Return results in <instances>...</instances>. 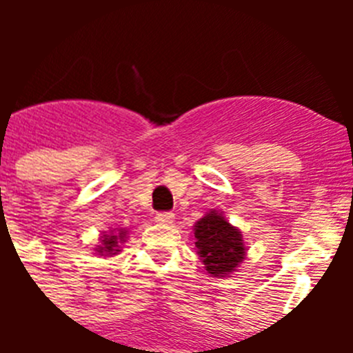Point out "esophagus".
<instances>
[{"instance_id":"obj_1","label":"esophagus","mask_w":353,"mask_h":353,"mask_svg":"<svg viewBox=\"0 0 353 353\" xmlns=\"http://www.w3.org/2000/svg\"><path fill=\"white\" fill-rule=\"evenodd\" d=\"M155 221H157L159 224H171L174 221V214H171V212H159V214L155 215Z\"/></svg>"}]
</instances>
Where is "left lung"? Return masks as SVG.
<instances>
[{"label":"left lung","mask_w":353,"mask_h":353,"mask_svg":"<svg viewBox=\"0 0 353 353\" xmlns=\"http://www.w3.org/2000/svg\"><path fill=\"white\" fill-rule=\"evenodd\" d=\"M194 240L205 269L215 277L233 272L245 256L242 233L217 210L205 214V217L196 223Z\"/></svg>","instance_id":"8db88e82"}]
</instances>
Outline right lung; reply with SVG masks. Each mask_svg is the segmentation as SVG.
Masks as SVG:
<instances>
[{"instance_id":"obj_1","label":"right lung","mask_w":353,"mask_h":353,"mask_svg":"<svg viewBox=\"0 0 353 353\" xmlns=\"http://www.w3.org/2000/svg\"><path fill=\"white\" fill-rule=\"evenodd\" d=\"M125 230H113L111 235H102L101 245H97V252L101 256H113L120 252V242H125Z\"/></svg>"}]
</instances>
